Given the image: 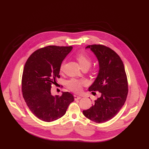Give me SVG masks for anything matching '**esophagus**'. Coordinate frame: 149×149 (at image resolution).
<instances>
[{
	"instance_id": "34e87169",
	"label": "esophagus",
	"mask_w": 149,
	"mask_h": 149,
	"mask_svg": "<svg viewBox=\"0 0 149 149\" xmlns=\"http://www.w3.org/2000/svg\"><path fill=\"white\" fill-rule=\"evenodd\" d=\"M74 99L75 100H80L81 97L80 96H79V95H74Z\"/></svg>"
}]
</instances>
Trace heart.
I'll return each mask as SVG.
<instances>
[{"label": "heart", "mask_w": 149, "mask_h": 149, "mask_svg": "<svg viewBox=\"0 0 149 149\" xmlns=\"http://www.w3.org/2000/svg\"><path fill=\"white\" fill-rule=\"evenodd\" d=\"M76 59L79 61L81 68H89L91 65V59L88 55L84 52H78L75 56ZM64 66V63L61 65V69H63ZM84 80H79L75 79H72L68 81L67 85L70 90L75 92H79L81 90V86L86 84Z\"/></svg>", "instance_id": "obj_1"}]
</instances>
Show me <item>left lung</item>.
<instances>
[{"label":"left lung","mask_w":149,"mask_h":149,"mask_svg":"<svg viewBox=\"0 0 149 149\" xmlns=\"http://www.w3.org/2000/svg\"><path fill=\"white\" fill-rule=\"evenodd\" d=\"M86 49H91L99 65L98 75L88 90L98 91L101 96L83 113L92 121L104 123L113 118L124 104L128 93L127 76L121 58L111 48L93 45Z\"/></svg>","instance_id":"8db88e82"}]
</instances>
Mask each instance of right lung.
Returning a JSON list of instances; mask_svg holds the SVG:
<instances>
[{
	"instance_id": "right-lung-1",
	"label": "right lung",
	"mask_w": 149,
	"mask_h": 149,
	"mask_svg": "<svg viewBox=\"0 0 149 149\" xmlns=\"http://www.w3.org/2000/svg\"><path fill=\"white\" fill-rule=\"evenodd\" d=\"M72 46H49L34 52L27 60L22 80L23 97L30 111L38 119L51 122L63 116L74 96L68 92L61 96L51 94L62 61Z\"/></svg>"
}]
</instances>
